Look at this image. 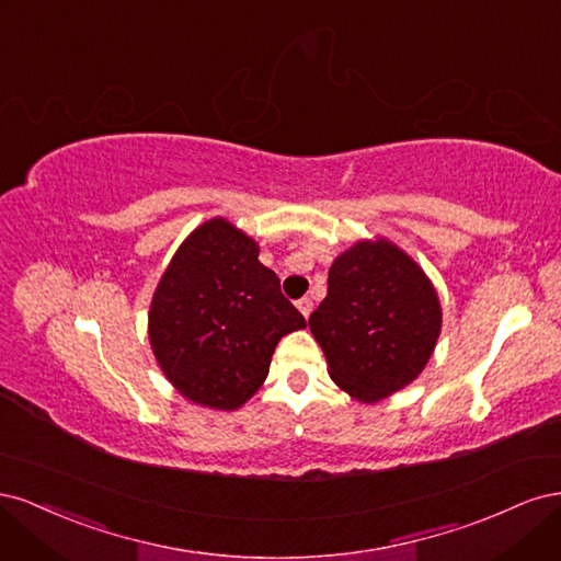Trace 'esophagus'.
<instances>
[{"label": "esophagus", "mask_w": 561, "mask_h": 561, "mask_svg": "<svg viewBox=\"0 0 561 561\" xmlns=\"http://www.w3.org/2000/svg\"><path fill=\"white\" fill-rule=\"evenodd\" d=\"M297 309L301 311V316H304V318H309V316H311V311H313V301H311L309 297H304V299H299V301H297Z\"/></svg>", "instance_id": "obj_1"}]
</instances>
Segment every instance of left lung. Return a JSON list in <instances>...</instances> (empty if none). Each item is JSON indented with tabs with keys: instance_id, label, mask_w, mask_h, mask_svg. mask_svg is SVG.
<instances>
[{
	"instance_id": "8db88e82",
	"label": "left lung",
	"mask_w": 561,
	"mask_h": 561,
	"mask_svg": "<svg viewBox=\"0 0 561 561\" xmlns=\"http://www.w3.org/2000/svg\"><path fill=\"white\" fill-rule=\"evenodd\" d=\"M309 328L332 381L360 402L412 383L431 360L443 309L423 268L386 239L360 241L330 266Z\"/></svg>"
}]
</instances>
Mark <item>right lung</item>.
<instances>
[{
  "label": "right lung",
  "mask_w": 561,
  "mask_h": 561,
  "mask_svg": "<svg viewBox=\"0 0 561 561\" xmlns=\"http://www.w3.org/2000/svg\"><path fill=\"white\" fill-rule=\"evenodd\" d=\"M250 236L225 217L194 229L168 264L149 307V342L184 398L239 410L268 375L285 334L307 328L260 260Z\"/></svg>",
  "instance_id": "obj_1"
}]
</instances>
